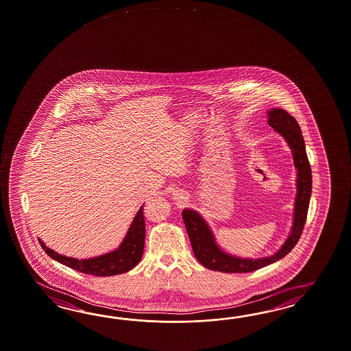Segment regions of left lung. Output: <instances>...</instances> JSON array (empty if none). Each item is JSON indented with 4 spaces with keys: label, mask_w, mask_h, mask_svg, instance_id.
Masks as SVG:
<instances>
[{
    "label": "left lung",
    "mask_w": 351,
    "mask_h": 351,
    "mask_svg": "<svg viewBox=\"0 0 351 351\" xmlns=\"http://www.w3.org/2000/svg\"><path fill=\"white\" fill-rule=\"evenodd\" d=\"M269 124L279 132L291 148L294 165L298 170L297 179V199L294 206V222L291 234L282 247L270 257L263 258H239L226 254L217 246L212 231L206 221L194 210L184 209L182 219L185 223L193 252L202 265L222 273H250L270 265L291 252L300 241L304 224L307 221L308 206L312 193V171L308 161L304 139L300 124L291 114L282 109H271L269 112Z\"/></svg>",
    "instance_id": "1"
}]
</instances>
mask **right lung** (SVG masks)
<instances>
[{"instance_id":"1","label":"right lung","mask_w":351,"mask_h":351,"mask_svg":"<svg viewBox=\"0 0 351 351\" xmlns=\"http://www.w3.org/2000/svg\"><path fill=\"white\" fill-rule=\"evenodd\" d=\"M145 236V226L142 206L136 214L132 226L129 227L128 233L119 248L103 256L78 260L54 252L53 250L45 246L42 239H39V243L48 256L73 270H77L80 273L91 274L95 276H112L127 273L137 265L143 255Z\"/></svg>"}]
</instances>
